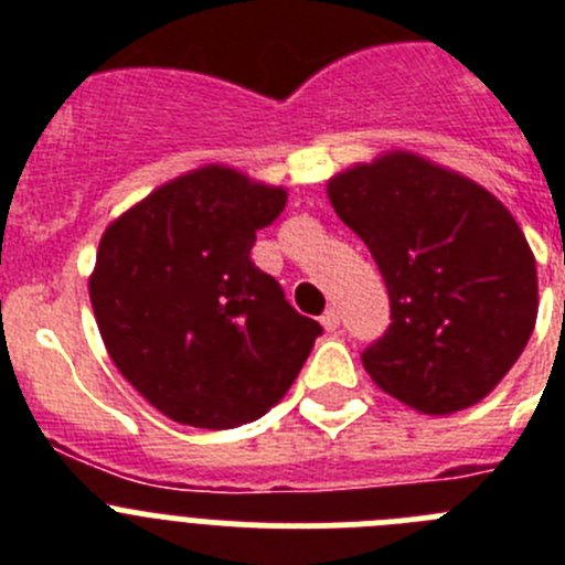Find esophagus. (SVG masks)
I'll return each mask as SVG.
<instances>
[{
    "label": "esophagus",
    "mask_w": 565,
    "mask_h": 565,
    "mask_svg": "<svg viewBox=\"0 0 565 565\" xmlns=\"http://www.w3.org/2000/svg\"><path fill=\"white\" fill-rule=\"evenodd\" d=\"M319 322H322V328H326L328 333H337L339 331V313L333 311V308H328V311L322 313V319H319Z\"/></svg>",
    "instance_id": "esophagus-1"
}]
</instances>
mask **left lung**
Masks as SVG:
<instances>
[{
  "label": "left lung",
  "instance_id": "left-lung-1",
  "mask_svg": "<svg viewBox=\"0 0 565 565\" xmlns=\"http://www.w3.org/2000/svg\"><path fill=\"white\" fill-rule=\"evenodd\" d=\"M328 201L391 294V328L362 353L373 382L427 416L495 391L537 319L535 254L509 209L407 149L337 172Z\"/></svg>",
  "mask_w": 565,
  "mask_h": 565
}]
</instances>
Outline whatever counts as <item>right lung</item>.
Here are the masks:
<instances>
[{"instance_id": "right-lung-1", "label": "right lung", "mask_w": 565, "mask_h": 565, "mask_svg": "<svg viewBox=\"0 0 565 565\" xmlns=\"http://www.w3.org/2000/svg\"><path fill=\"white\" fill-rule=\"evenodd\" d=\"M286 201L282 186L206 163L104 228L89 274L104 348L172 422L228 430L266 416L322 333L252 263L257 228Z\"/></svg>"}]
</instances>
